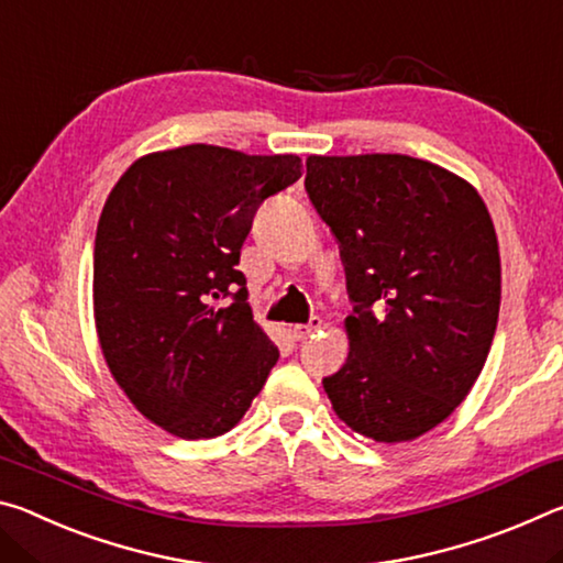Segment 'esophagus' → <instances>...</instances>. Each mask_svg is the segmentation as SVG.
I'll use <instances>...</instances> for the list:
<instances>
[{
    "instance_id": "obj_1",
    "label": "esophagus",
    "mask_w": 563,
    "mask_h": 563,
    "mask_svg": "<svg viewBox=\"0 0 563 563\" xmlns=\"http://www.w3.org/2000/svg\"><path fill=\"white\" fill-rule=\"evenodd\" d=\"M320 325H322L320 318H310V322H305V325H292L290 335H292V340H305L308 335H312L316 330H320Z\"/></svg>"
}]
</instances>
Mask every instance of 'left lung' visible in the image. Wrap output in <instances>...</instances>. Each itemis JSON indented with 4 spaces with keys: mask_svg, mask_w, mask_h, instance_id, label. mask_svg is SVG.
Masks as SVG:
<instances>
[{
    "mask_svg": "<svg viewBox=\"0 0 563 563\" xmlns=\"http://www.w3.org/2000/svg\"><path fill=\"white\" fill-rule=\"evenodd\" d=\"M305 166L355 302L347 360L322 387L352 432L417 440L464 402L487 362L501 300L492 216L472 184L422 158L310 156Z\"/></svg>",
    "mask_w": 563,
    "mask_h": 563,
    "instance_id": "1",
    "label": "left lung"
}]
</instances>
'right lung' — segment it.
Returning <instances> with one entry per match:
<instances>
[{
    "label": "right lung",
    "mask_w": 563,
    "mask_h": 563,
    "mask_svg": "<svg viewBox=\"0 0 563 563\" xmlns=\"http://www.w3.org/2000/svg\"><path fill=\"white\" fill-rule=\"evenodd\" d=\"M298 178L295 154L190 144L133 161L103 203L93 243L103 360L133 407L180 440L233 430L280 357L235 265L258 206Z\"/></svg>",
    "instance_id": "right-lung-1"
}]
</instances>
